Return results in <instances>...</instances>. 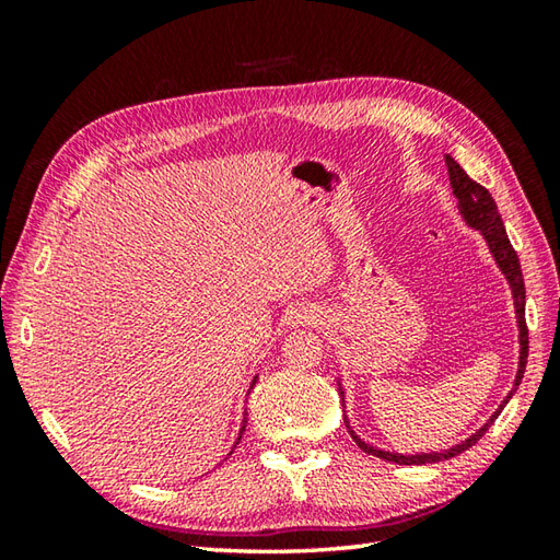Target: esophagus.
Returning a JSON list of instances; mask_svg holds the SVG:
<instances>
[{
    "label": "esophagus",
    "instance_id": "1",
    "mask_svg": "<svg viewBox=\"0 0 560 560\" xmlns=\"http://www.w3.org/2000/svg\"><path fill=\"white\" fill-rule=\"evenodd\" d=\"M289 323L293 327H305V325H315L319 323V313L315 311V307H295V311H291V317Z\"/></svg>",
    "mask_w": 560,
    "mask_h": 560
}]
</instances>
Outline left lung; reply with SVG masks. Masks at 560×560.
<instances>
[{
    "mask_svg": "<svg viewBox=\"0 0 560 560\" xmlns=\"http://www.w3.org/2000/svg\"><path fill=\"white\" fill-rule=\"evenodd\" d=\"M447 173H450V185H452V195L457 197V209L462 213V219L467 225H471L474 231H479L481 237L489 245V253L495 261V267L501 269V273L508 281L510 293H513V305H515V319H517V341H520V361H517V375H515V383L513 389L508 392V397L501 401V407L493 411V416L489 421H486L477 433H471L467 440H462V443L452 445L447 450H440V452H416V455H401V452H389V450H380L371 443H365V440L353 431V425L349 423V416L343 413V423H347L351 438L355 440V445H359L368 455H375L380 459H387V462H395V464H433V462H443V459H452L459 452L469 450L477 440L489 431V425L498 419V413L503 411L505 404L510 401V397L515 395V389L522 383V375H525V368H527V351H529V335H527V323H525V279H522V269H520V259L517 253L513 249L508 241V233H505V225L501 213H498V207L493 197L489 195V189L481 187L477 180H471V177L462 171V165L447 156ZM339 385V395H341V404L347 401L343 399V385H341V377L337 380Z\"/></svg>",
    "mask_w": 560,
    "mask_h": 560,
    "instance_id": "8db88e82",
    "label": "left lung"
}]
</instances>
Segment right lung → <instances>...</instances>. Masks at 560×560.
I'll return each instance as SVG.
<instances>
[{
    "mask_svg": "<svg viewBox=\"0 0 560 560\" xmlns=\"http://www.w3.org/2000/svg\"><path fill=\"white\" fill-rule=\"evenodd\" d=\"M255 383H257V377L253 380V383H249V389H253V387H255ZM245 423H247V419H245V413H243V423H241V431H237V438H235V445H237V443H241V438H243V433H245ZM235 445L231 447V452H229V455H233V450H235ZM225 459H229V457H225Z\"/></svg>",
    "mask_w": 560,
    "mask_h": 560,
    "instance_id": "add662e5",
    "label": "right lung"
}]
</instances>
